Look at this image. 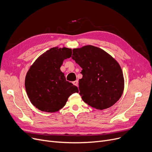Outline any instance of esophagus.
I'll return each instance as SVG.
<instances>
[{"mask_svg":"<svg viewBox=\"0 0 152 152\" xmlns=\"http://www.w3.org/2000/svg\"><path fill=\"white\" fill-rule=\"evenodd\" d=\"M73 84L74 85L76 86H78V81H77V80H76V81H73Z\"/></svg>","mask_w":152,"mask_h":152,"instance_id":"34e87169","label":"esophagus"}]
</instances>
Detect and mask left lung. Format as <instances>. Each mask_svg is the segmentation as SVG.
Returning <instances> with one entry per match:
<instances>
[{"label":"left lung","instance_id":"8db88e82","mask_svg":"<svg viewBox=\"0 0 152 152\" xmlns=\"http://www.w3.org/2000/svg\"><path fill=\"white\" fill-rule=\"evenodd\" d=\"M71 58L83 68L79 89L85 103L103 110L120 99L124 90L123 74L111 55L99 47L86 45L74 49Z\"/></svg>","mask_w":152,"mask_h":152}]
</instances>
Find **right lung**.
<instances>
[{
    "label": "right lung",
    "mask_w": 152,
    "mask_h": 152,
    "mask_svg": "<svg viewBox=\"0 0 152 152\" xmlns=\"http://www.w3.org/2000/svg\"><path fill=\"white\" fill-rule=\"evenodd\" d=\"M71 49L53 47L41 55L26 76L28 96L36 108L46 112H55L65 105L71 94L78 92L76 86L66 81L60 67L70 58Z\"/></svg>",
    "instance_id": "right-lung-1"
}]
</instances>
